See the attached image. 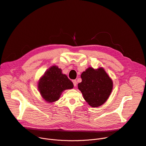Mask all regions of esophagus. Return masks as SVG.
<instances>
[{
  "label": "esophagus",
  "instance_id": "34e87169",
  "mask_svg": "<svg viewBox=\"0 0 146 146\" xmlns=\"http://www.w3.org/2000/svg\"><path fill=\"white\" fill-rule=\"evenodd\" d=\"M72 82H73L74 86H76V84H77L76 81V80H72Z\"/></svg>",
  "mask_w": 146,
  "mask_h": 146
}]
</instances>
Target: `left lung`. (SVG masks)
Returning a JSON list of instances; mask_svg holds the SVG:
<instances>
[{
  "mask_svg": "<svg viewBox=\"0 0 146 146\" xmlns=\"http://www.w3.org/2000/svg\"><path fill=\"white\" fill-rule=\"evenodd\" d=\"M82 82L78 84L84 99L92 107L103 105L109 98L113 82L102 68L94 70L89 67L81 75Z\"/></svg>",
  "mask_w": 146,
  "mask_h": 146,
  "instance_id": "8db88e82",
  "label": "left lung"
}]
</instances>
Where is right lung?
Listing matches in <instances>:
<instances>
[{"mask_svg": "<svg viewBox=\"0 0 146 146\" xmlns=\"http://www.w3.org/2000/svg\"><path fill=\"white\" fill-rule=\"evenodd\" d=\"M73 87L72 81L55 65L45 72L40 80L38 86L42 97L48 103L57 100L63 91Z\"/></svg>", "mask_w": 146, "mask_h": 146, "instance_id": "add662e5", "label": "right lung"}]
</instances>
